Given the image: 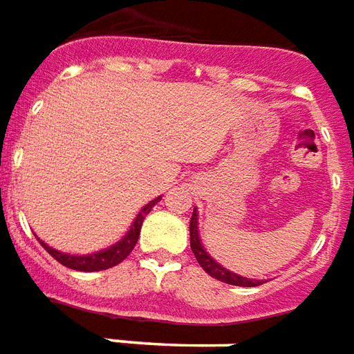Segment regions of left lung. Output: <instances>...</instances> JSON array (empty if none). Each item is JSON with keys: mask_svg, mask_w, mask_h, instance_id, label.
<instances>
[{"mask_svg": "<svg viewBox=\"0 0 354 354\" xmlns=\"http://www.w3.org/2000/svg\"><path fill=\"white\" fill-rule=\"evenodd\" d=\"M190 248H192V253H194V257H196V261L200 263V267L209 274V277L217 278V280H221L225 284L230 286H245V288H252V286H259L263 284V280H255V278H245L240 277L236 272H232V270L225 269L223 265L213 259L209 253L205 252L204 244H202V240H200V232H198V209L194 207V212H192V217H190Z\"/></svg>", "mask_w": 354, "mask_h": 354, "instance_id": "1", "label": "left lung"}]
</instances>
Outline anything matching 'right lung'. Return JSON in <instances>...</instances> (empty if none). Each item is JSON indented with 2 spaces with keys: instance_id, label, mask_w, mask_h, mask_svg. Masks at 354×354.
Returning <instances> with one entry per match:
<instances>
[{
  "instance_id": "add662e5",
  "label": "right lung",
  "mask_w": 354,
  "mask_h": 354,
  "mask_svg": "<svg viewBox=\"0 0 354 354\" xmlns=\"http://www.w3.org/2000/svg\"><path fill=\"white\" fill-rule=\"evenodd\" d=\"M162 200V196L154 198V200H150L149 204L142 205L141 212L137 213V217L133 219L131 227L129 230L125 232L124 236L118 240L116 244L109 245V248H104L101 252H95V253H87V255H70V253L59 252V250H55L51 245H47L44 240H39V244L44 245L45 250L49 252L51 257H55L57 261L64 265V267H68V269L74 270H82V272H95V270H106L110 267H116L118 263H122L133 252V248L137 244V240H139V234H141V227L142 221H145V217L149 215L150 209L154 207Z\"/></svg>"
}]
</instances>
